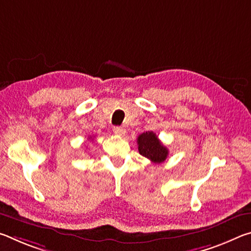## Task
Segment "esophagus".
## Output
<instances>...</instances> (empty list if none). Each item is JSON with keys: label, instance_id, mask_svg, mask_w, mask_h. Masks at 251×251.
I'll list each match as a JSON object with an SVG mask.
<instances>
[{"label": "esophagus", "instance_id": "obj_1", "mask_svg": "<svg viewBox=\"0 0 251 251\" xmlns=\"http://www.w3.org/2000/svg\"><path fill=\"white\" fill-rule=\"evenodd\" d=\"M113 130H114V133H115L118 136H124L126 134V129L123 128V127H120V126L114 127Z\"/></svg>", "mask_w": 251, "mask_h": 251}]
</instances>
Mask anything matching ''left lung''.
I'll return each instance as SVG.
<instances>
[{"instance_id":"left-lung-1","label":"left lung","mask_w":251,"mask_h":251,"mask_svg":"<svg viewBox=\"0 0 251 251\" xmlns=\"http://www.w3.org/2000/svg\"><path fill=\"white\" fill-rule=\"evenodd\" d=\"M138 151L154 164H161L166 160L168 150L157 137L154 131H146L137 138Z\"/></svg>"}]
</instances>
